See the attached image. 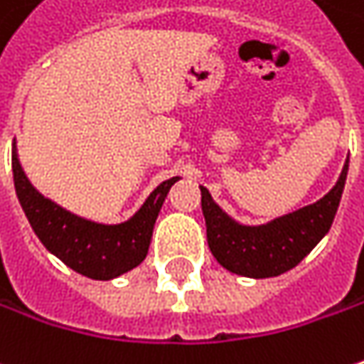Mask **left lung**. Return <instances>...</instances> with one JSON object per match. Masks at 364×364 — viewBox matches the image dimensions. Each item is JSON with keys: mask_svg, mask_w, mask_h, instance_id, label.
<instances>
[{"mask_svg": "<svg viewBox=\"0 0 364 364\" xmlns=\"http://www.w3.org/2000/svg\"><path fill=\"white\" fill-rule=\"evenodd\" d=\"M346 173L348 161L344 163L336 185L320 201L262 226H245L234 222L213 201L210 191L199 187L208 245L215 261L230 273L252 279L277 277L299 264L332 226Z\"/></svg>", "mask_w": 364, "mask_h": 364, "instance_id": "1", "label": "left lung"}]
</instances>
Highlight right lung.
<instances>
[{"mask_svg": "<svg viewBox=\"0 0 364 364\" xmlns=\"http://www.w3.org/2000/svg\"><path fill=\"white\" fill-rule=\"evenodd\" d=\"M11 168L20 205L40 242L73 271L97 281L124 275L146 259L156 215L168 189L179 181V177L163 181L128 222L109 226L67 212L38 193L28 181L16 149L11 152Z\"/></svg>", "mask_w": 364, "mask_h": 364, "instance_id": "right-lung-1", "label": "right lung"}]
</instances>
